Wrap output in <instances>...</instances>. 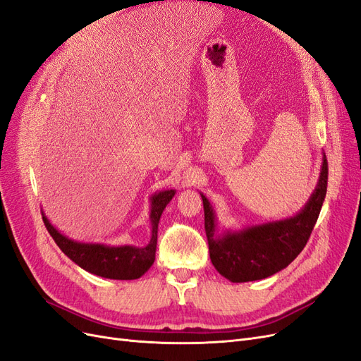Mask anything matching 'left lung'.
<instances>
[{"label":"left lung","instance_id":"8db88e82","mask_svg":"<svg viewBox=\"0 0 361 361\" xmlns=\"http://www.w3.org/2000/svg\"><path fill=\"white\" fill-rule=\"evenodd\" d=\"M327 180L329 165L322 154L317 188L295 216L238 231L219 232L214 208L201 193L208 250L214 269L234 283L261 281L286 269L305 249L317 224L327 193Z\"/></svg>","mask_w":361,"mask_h":361}]
</instances>
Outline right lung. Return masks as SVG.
Returning <instances> with one entry per match:
<instances>
[{"label":"right lung","mask_w":361,"mask_h":361,"mask_svg":"<svg viewBox=\"0 0 361 361\" xmlns=\"http://www.w3.org/2000/svg\"><path fill=\"white\" fill-rule=\"evenodd\" d=\"M176 195V190H161L149 197V224L151 238L144 247L124 244V246H108L100 243H80L63 235L43 213V222L49 231L56 246L75 264L85 271L114 281H133L145 274L156 259L157 228L161 213Z\"/></svg>","instance_id":"right-lung-1"}]
</instances>
